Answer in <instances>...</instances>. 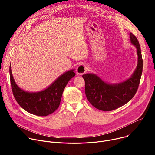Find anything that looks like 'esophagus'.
I'll return each instance as SVG.
<instances>
[{"label": "esophagus", "mask_w": 155, "mask_h": 155, "mask_svg": "<svg viewBox=\"0 0 155 155\" xmlns=\"http://www.w3.org/2000/svg\"><path fill=\"white\" fill-rule=\"evenodd\" d=\"M87 69H88V68L86 65L81 64H80L77 67V74L81 75L84 74L87 71Z\"/></svg>", "instance_id": "1"}]
</instances>
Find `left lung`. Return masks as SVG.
Segmentation results:
<instances>
[{"label": "left lung", "instance_id": "obj_1", "mask_svg": "<svg viewBox=\"0 0 155 155\" xmlns=\"http://www.w3.org/2000/svg\"><path fill=\"white\" fill-rule=\"evenodd\" d=\"M130 43L137 50V65L132 75L126 80L110 83L95 74L83 75L85 94L91 104L102 111H112L127 103L136 93L142 74L143 60L140 47L136 37L129 34Z\"/></svg>", "mask_w": 155, "mask_h": 155}]
</instances>
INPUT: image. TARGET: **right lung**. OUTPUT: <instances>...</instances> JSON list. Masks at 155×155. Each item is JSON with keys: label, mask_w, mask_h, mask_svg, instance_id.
<instances>
[{"label": "right lung", "mask_w": 155, "mask_h": 155, "mask_svg": "<svg viewBox=\"0 0 155 155\" xmlns=\"http://www.w3.org/2000/svg\"><path fill=\"white\" fill-rule=\"evenodd\" d=\"M74 71L75 69H71L64 72L41 91L29 92L17 85L10 65V81L14 97L19 105L26 112L40 117L47 116L59 107L65 86L75 75Z\"/></svg>", "instance_id": "1"}]
</instances>
